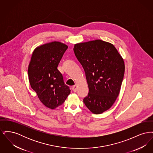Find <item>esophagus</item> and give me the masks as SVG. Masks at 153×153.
<instances>
[{
	"label": "esophagus",
	"instance_id": "esophagus-1",
	"mask_svg": "<svg viewBox=\"0 0 153 153\" xmlns=\"http://www.w3.org/2000/svg\"><path fill=\"white\" fill-rule=\"evenodd\" d=\"M72 90H73L74 92H76L77 91V86L76 85H73V87H72Z\"/></svg>",
	"mask_w": 153,
	"mask_h": 153
}]
</instances>
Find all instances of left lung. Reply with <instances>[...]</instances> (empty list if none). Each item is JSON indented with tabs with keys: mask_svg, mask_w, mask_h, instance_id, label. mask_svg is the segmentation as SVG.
<instances>
[{
	"mask_svg": "<svg viewBox=\"0 0 153 153\" xmlns=\"http://www.w3.org/2000/svg\"><path fill=\"white\" fill-rule=\"evenodd\" d=\"M85 73L89 93L83 102L95 114L109 109L119 94L124 74L123 58L110 43L100 39L74 45Z\"/></svg>",
	"mask_w": 153,
	"mask_h": 153,
	"instance_id": "left-lung-1",
	"label": "left lung"
}]
</instances>
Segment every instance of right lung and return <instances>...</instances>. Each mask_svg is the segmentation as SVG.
<instances>
[{
  "label": "right lung",
  "instance_id": "1",
  "mask_svg": "<svg viewBox=\"0 0 153 153\" xmlns=\"http://www.w3.org/2000/svg\"><path fill=\"white\" fill-rule=\"evenodd\" d=\"M67 49L66 45L58 42L43 45L34 50L29 65L31 87L40 101L51 109L62 105L71 93L57 69Z\"/></svg>",
  "mask_w": 153,
  "mask_h": 153
}]
</instances>
